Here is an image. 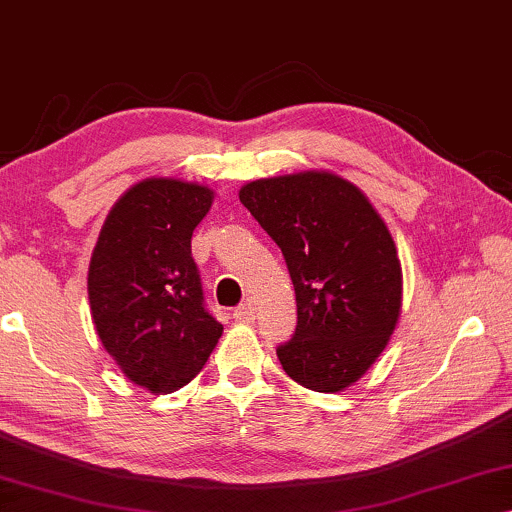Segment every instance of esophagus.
Returning a JSON list of instances; mask_svg holds the SVG:
<instances>
[{"mask_svg": "<svg viewBox=\"0 0 512 512\" xmlns=\"http://www.w3.org/2000/svg\"><path fill=\"white\" fill-rule=\"evenodd\" d=\"M234 320L236 322H243V325H248V322L255 320V308L253 304H243L234 311Z\"/></svg>", "mask_w": 512, "mask_h": 512, "instance_id": "1", "label": "esophagus"}]
</instances>
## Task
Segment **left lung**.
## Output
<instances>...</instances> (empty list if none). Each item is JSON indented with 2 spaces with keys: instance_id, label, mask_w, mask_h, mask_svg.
<instances>
[{
  "instance_id": "left-lung-1",
  "label": "left lung",
  "mask_w": 512,
  "mask_h": 512,
  "mask_svg": "<svg viewBox=\"0 0 512 512\" xmlns=\"http://www.w3.org/2000/svg\"><path fill=\"white\" fill-rule=\"evenodd\" d=\"M241 204L283 250L297 329L276 350L294 383L343 392L376 364L403 304L399 250L369 197L334 171L250 181Z\"/></svg>"
}]
</instances>
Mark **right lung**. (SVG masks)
Instances as JSON below:
<instances>
[{
    "label": "right lung",
    "instance_id": "1",
    "mask_svg": "<svg viewBox=\"0 0 512 512\" xmlns=\"http://www.w3.org/2000/svg\"><path fill=\"white\" fill-rule=\"evenodd\" d=\"M213 199L208 185L143 178L115 201L92 250L88 299L99 341L127 380L153 394L190 383L222 336L190 250Z\"/></svg>",
    "mask_w": 512,
    "mask_h": 512
}]
</instances>
